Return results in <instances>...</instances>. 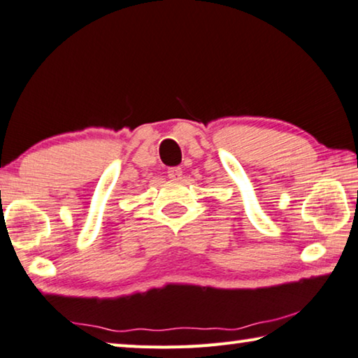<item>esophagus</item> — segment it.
<instances>
[{
	"mask_svg": "<svg viewBox=\"0 0 358 358\" xmlns=\"http://www.w3.org/2000/svg\"><path fill=\"white\" fill-rule=\"evenodd\" d=\"M168 178L171 180H179L180 178H182V169H180V168H169L168 169Z\"/></svg>",
	"mask_w": 358,
	"mask_h": 358,
	"instance_id": "obj_1",
	"label": "esophagus"
}]
</instances>
